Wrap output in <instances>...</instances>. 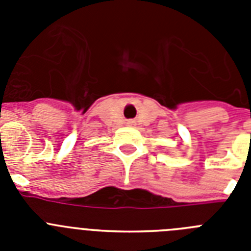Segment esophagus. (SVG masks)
Wrapping results in <instances>:
<instances>
[{"instance_id": "esophagus-1", "label": "esophagus", "mask_w": 251, "mask_h": 251, "mask_svg": "<svg viewBox=\"0 0 251 251\" xmlns=\"http://www.w3.org/2000/svg\"><path fill=\"white\" fill-rule=\"evenodd\" d=\"M130 123H132V122H130Z\"/></svg>"}]
</instances>
